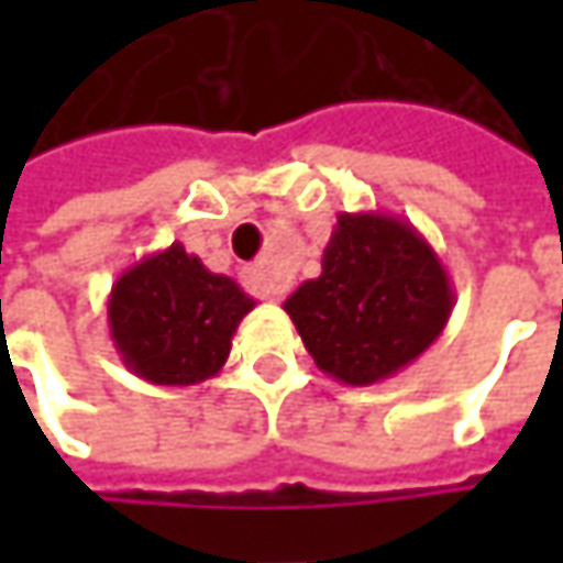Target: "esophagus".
I'll return each instance as SVG.
<instances>
[{
	"mask_svg": "<svg viewBox=\"0 0 563 563\" xmlns=\"http://www.w3.org/2000/svg\"><path fill=\"white\" fill-rule=\"evenodd\" d=\"M244 285L256 297H266V300H282V294H285V285L266 266H247L244 269Z\"/></svg>",
	"mask_w": 563,
	"mask_h": 563,
	"instance_id": "1",
	"label": "esophagus"
}]
</instances>
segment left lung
<instances>
[{
  "label": "left lung",
  "instance_id": "obj_1",
  "mask_svg": "<svg viewBox=\"0 0 563 563\" xmlns=\"http://www.w3.org/2000/svg\"><path fill=\"white\" fill-rule=\"evenodd\" d=\"M451 310L439 253L388 212H338L319 278L285 300L316 366L344 385H376L410 366Z\"/></svg>",
  "mask_w": 563,
  "mask_h": 563
}]
</instances>
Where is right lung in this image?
Listing matches in <instances>:
<instances>
[{"label":"right lung","mask_w":563,"mask_h":563,"mask_svg":"<svg viewBox=\"0 0 563 563\" xmlns=\"http://www.w3.org/2000/svg\"><path fill=\"white\" fill-rule=\"evenodd\" d=\"M253 307L234 278L172 244L121 272L109 294V335L134 376L181 388L225 366L231 338Z\"/></svg>","instance_id":"obj_1"}]
</instances>
